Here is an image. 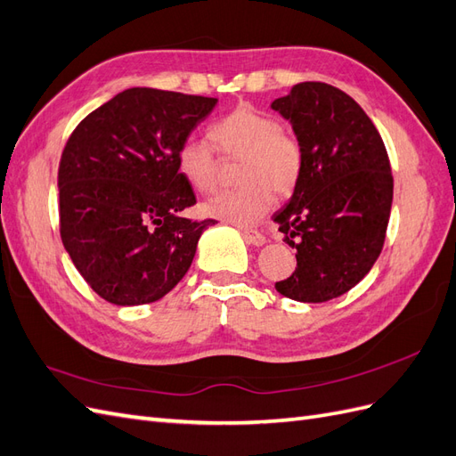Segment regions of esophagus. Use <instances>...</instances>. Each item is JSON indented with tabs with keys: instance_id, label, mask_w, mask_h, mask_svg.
<instances>
[{
	"instance_id": "obj_1",
	"label": "esophagus",
	"mask_w": 456,
	"mask_h": 456,
	"mask_svg": "<svg viewBox=\"0 0 456 456\" xmlns=\"http://www.w3.org/2000/svg\"><path fill=\"white\" fill-rule=\"evenodd\" d=\"M237 227L244 231L246 239H248L252 244H256V246L264 244V235H262V232H259L257 229H252V227H248V225H242V224H237Z\"/></svg>"
}]
</instances>
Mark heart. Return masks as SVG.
<instances>
[{
	"label": "heart",
	"instance_id": "b5f03b06",
	"mask_svg": "<svg viewBox=\"0 0 456 456\" xmlns=\"http://www.w3.org/2000/svg\"><path fill=\"white\" fill-rule=\"evenodd\" d=\"M212 142L231 162L250 159L252 170L264 174L271 187L289 191L300 174L302 152L297 142L275 129V122L248 109L229 114L212 129ZM214 147L187 145L181 149V166L200 187L210 189L224 177V162L216 159ZM219 214L239 221H252L265 208V194L259 189H227L216 197Z\"/></svg>",
	"mask_w": 456,
	"mask_h": 456
}]
</instances>
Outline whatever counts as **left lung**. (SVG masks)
Segmentation results:
<instances>
[{"instance_id":"1","label":"left lung","mask_w":456,"mask_h":456,"mask_svg":"<svg viewBox=\"0 0 456 456\" xmlns=\"http://www.w3.org/2000/svg\"><path fill=\"white\" fill-rule=\"evenodd\" d=\"M271 109L290 120L302 152L292 199L273 214L297 267L275 289L296 302H329L382 252L394 197L387 152L365 110L329 84H296Z\"/></svg>"}]
</instances>
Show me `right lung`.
<instances>
[{
	"label": "right lung",
	"instance_id": "add662e5",
	"mask_svg": "<svg viewBox=\"0 0 456 456\" xmlns=\"http://www.w3.org/2000/svg\"><path fill=\"white\" fill-rule=\"evenodd\" d=\"M217 99L132 87L77 124L59 164L61 239L72 264L116 305L160 300L183 279L216 219L179 174L187 137Z\"/></svg>",
	"mask_w": 456,
	"mask_h": 456
}]
</instances>
